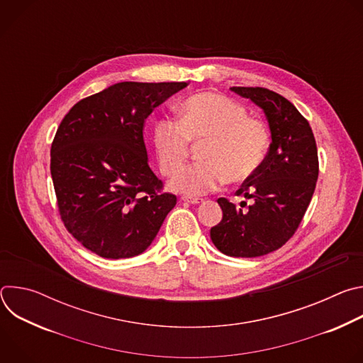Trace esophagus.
Returning <instances> with one entry per match:
<instances>
[{
  "instance_id": "1",
  "label": "esophagus",
  "mask_w": 363,
  "mask_h": 363,
  "mask_svg": "<svg viewBox=\"0 0 363 363\" xmlns=\"http://www.w3.org/2000/svg\"><path fill=\"white\" fill-rule=\"evenodd\" d=\"M181 199L182 201H185V202H189V203H201L203 199L202 198H196V196H188V195H184V196H181Z\"/></svg>"
}]
</instances>
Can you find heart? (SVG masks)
Returning a JSON list of instances; mask_svg holds the SVG:
<instances>
[{"instance_id": "b5f03b06", "label": "heart", "mask_w": 363, "mask_h": 363, "mask_svg": "<svg viewBox=\"0 0 363 363\" xmlns=\"http://www.w3.org/2000/svg\"><path fill=\"white\" fill-rule=\"evenodd\" d=\"M152 142L160 169L175 175L186 162L191 142L205 145L201 164L182 169L172 189L202 195L217 189L225 179L238 184L250 179L267 158L272 135L267 125L250 118L247 108L218 93H198L179 106V121L162 116L153 122Z\"/></svg>"}]
</instances>
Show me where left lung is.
Segmentation results:
<instances>
[{
	"instance_id": "8db88e82",
	"label": "left lung",
	"mask_w": 363,
	"mask_h": 363,
	"mask_svg": "<svg viewBox=\"0 0 363 363\" xmlns=\"http://www.w3.org/2000/svg\"><path fill=\"white\" fill-rule=\"evenodd\" d=\"M262 108L272 132L269 155L235 192L254 202L244 211L218 198L223 220L211 228L214 245L230 257H260L284 245L296 233L319 177L316 140L291 101L264 87H231Z\"/></svg>"
}]
</instances>
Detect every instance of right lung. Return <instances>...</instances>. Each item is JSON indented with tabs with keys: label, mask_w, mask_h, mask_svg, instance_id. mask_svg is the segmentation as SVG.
Instances as JSON below:
<instances>
[{
	"label": "right lung",
	"mask_w": 363,
	"mask_h": 363,
	"mask_svg": "<svg viewBox=\"0 0 363 363\" xmlns=\"http://www.w3.org/2000/svg\"><path fill=\"white\" fill-rule=\"evenodd\" d=\"M185 82L116 83L69 111L51 143L50 171L67 231L103 258L142 254L177 196L149 168L143 126Z\"/></svg>",
	"instance_id": "obj_1"
}]
</instances>
